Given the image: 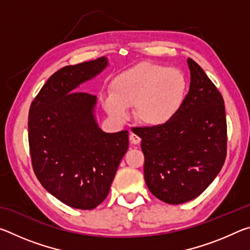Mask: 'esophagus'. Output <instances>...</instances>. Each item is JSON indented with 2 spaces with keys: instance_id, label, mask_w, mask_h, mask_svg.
<instances>
[{
  "instance_id": "34e87169",
  "label": "esophagus",
  "mask_w": 250,
  "mask_h": 250,
  "mask_svg": "<svg viewBox=\"0 0 250 250\" xmlns=\"http://www.w3.org/2000/svg\"><path fill=\"white\" fill-rule=\"evenodd\" d=\"M129 139H130V142L132 143V145H139V143L141 142V138L133 132L130 133Z\"/></svg>"
}]
</instances>
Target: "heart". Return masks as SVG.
<instances>
[{
    "label": "heart",
    "mask_w": 250,
    "mask_h": 250,
    "mask_svg": "<svg viewBox=\"0 0 250 250\" xmlns=\"http://www.w3.org/2000/svg\"><path fill=\"white\" fill-rule=\"evenodd\" d=\"M188 79L183 71L145 62L117 75L104 99L109 115L124 119L126 108L134 105L137 119L150 126L171 122L183 108Z\"/></svg>",
    "instance_id": "1"
}]
</instances>
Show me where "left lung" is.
Wrapping results in <instances>:
<instances>
[{
  "mask_svg": "<svg viewBox=\"0 0 250 250\" xmlns=\"http://www.w3.org/2000/svg\"><path fill=\"white\" fill-rule=\"evenodd\" d=\"M191 84L183 108L161 126L139 128L147 188L164 203L182 204L205 191L227 154V124L221 92L188 58Z\"/></svg>",
  "mask_w": 250,
  "mask_h": 250,
  "instance_id": "8db88e82",
  "label": "left lung"
}]
</instances>
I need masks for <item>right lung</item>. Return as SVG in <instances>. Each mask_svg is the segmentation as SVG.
<instances>
[{
	"label": "right lung",
	"mask_w": 250,
	"mask_h": 250,
	"mask_svg": "<svg viewBox=\"0 0 250 250\" xmlns=\"http://www.w3.org/2000/svg\"><path fill=\"white\" fill-rule=\"evenodd\" d=\"M107 66L104 57L57 70L32 101L28 145L37 180L59 201L92 209L107 197L129 146L128 131L105 133L94 118L96 96L76 91Z\"/></svg>",
	"instance_id": "1"
}]
</instances>
